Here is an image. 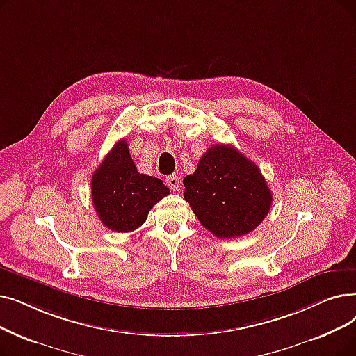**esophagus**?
Listing matches in <instances>:
<instances>
[{"mask_svg": "<svg viewBox=\"0 0 356 356\" xmlns=\"http://www.w3.org/2000/svg\"><path fill=\"white\" fill-rule=\"evenodd\" d=\"M165 183L167 186L172 191H179L180 189V179L177 175H170L165 177Z\"/></svg>", "mask_w": 356, "mask_h": 356, "instance_id": "obj_1", "label": "esophagus"}]
</instances>
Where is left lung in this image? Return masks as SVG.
<instances>
[{"mask_svg": "<svg viewBox=\"0 0 356 356\" xmlns=\"http://www.w3.org/2000/svg\"><path fill=\"white\" fill-rule=\"evenodd\" d=\"M183 184L184 199L197 220L218 238L252 233L272 205V192L259 167L233 145L209 147Z\"/></svg>", "mask_w": 356, "mask_h": 356, "instance_id": "obj_1", "label": "left lung"}]
</instances>
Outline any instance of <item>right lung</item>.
<instances>
[{
    "label": "right lung",
    "instance_id": "add662e5",
    "mask_svg": "<svg viewBox=\"0 0 356 356\" xmlns=\"http://www.w3.org/2000/svg\"><path fill=\"white\" fill-rule=\"evenodd\" d=\"M168 193L163 180L138 172L127 140L113 145L91 177V199L99 218L118 233L141 227L149 209Z\"/></svg>",
    "mask_w": 356,
    "mask_h": 356
}]
</instances>
